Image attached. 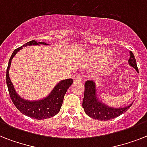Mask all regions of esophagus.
Returning <instances> with one entry per match:
<instances>
[{
  "label": "esophagus",
  "instance_id": "1",
  "mask_svg": "<svg viewBox=\"0 0 147 147\" xmlns=\"http://www.w3.org/2000/svg\"><path fill=\"white\" fill-rule=\"evenodd\" d=\"M73 79L74 82H81V81L82 80V76H81L79 73H76L75 74V76H73Z\"/></svg>",
  "mask_w": 147,
  "mask_h": 147
}]
</instances>
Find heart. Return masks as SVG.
Returning <instances> with one entry per match:
<instances>
[{
    "mask_svg": "<svg viewBox=\"0 0 147 147\" xmlns=\"http://www.w3.org/2000/svg\"><path fill=\"white\" fill-rule=\"evenodd\" d=\"M94 55L100 62H104L111 58V52L107 49H97L94 52Z\"/></svg>",
    "mask_w": 147,
    "mask_h": 147,
    "instance_id": "1",
    "label": "heart"
}]
</instances>
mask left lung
Masks as SVG:
<instances>
[{"label": "left lung", "instance_id": "1", "mask_svg": "<svg viewBox=\"0 0 147 147\" xmlns=\"http://www.w3.org/2000/svg\"><path fill=\"white\" fill-rule=\"evenodd\" d=\"M129 64L134 67L137 71L138 68L135 59L134 53L130 51V59L128 60ZM95 84L92 80H88L85 83V94L82 101V107L85 110V114L98 121H109L127 111L132 104L121 108H112L107 105H105L97 99L95 94Z\"/></svg>", "mask_w": 147, "mask_h": 147}]
</instances>
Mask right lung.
I'll return each mask as SVG.
<instances>
[{
    "instance_id": "1",
    "label": "right lung",
    "mask_w": 147,
    "mask_h": 147,
    "mask_svg": "<svg viewBox=\"0 0 147 147\" xmlns=\"http://www.w3.org/2000/svg\"><path fill=\"white\" fill-rule=\"evenodd\" d=\"M39 44L47 45L46 42H38L35 40H32L25 43L24 46L17 48L13 52L9 60L7 69L6 82H7V85L8 92L10 94V98L17 109L26 116H28L33 119H36V120H42V119L49 118V117L55 116V114H57L59 112L65 94L66 93L67 89L72 84L73 80L72 78H69V79L61 81L54 88V89L52 91L49 96L40 100L27 101L18 96L9 77V69H10L11 60L13 57L16 55V53L24 47Z\"/></svg>"
}]
</instances>
